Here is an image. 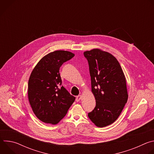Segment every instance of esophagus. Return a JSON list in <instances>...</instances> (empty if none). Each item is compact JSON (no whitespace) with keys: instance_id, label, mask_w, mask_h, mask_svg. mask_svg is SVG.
<instances>
[{"instance_id":"obj_1","label":"esophagus","mask_w":154,"mask_h":154,"mask_svg":"<svg viewBox=\"0 0 154 154\" xmlns=\"http://www.w3.org/2000/svg\"><path fill=\"white\" fill-rule=\"evenodd\" d=\"M82 95H79L76 97V101L77 102H79L82 99Z\"/></svg>"}]
</instances>
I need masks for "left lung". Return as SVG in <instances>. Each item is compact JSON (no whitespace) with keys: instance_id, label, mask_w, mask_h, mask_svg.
<instances>
[{"instance_id":"8db88e82","label":"left lung","mask_w":154,"mask_h":154,"mask_svg":"<svg viewBox=\"0 0 154 154\" xmlns=\"http://www.w3.org/2000/svg\"><path fill=\"white\" fill-rule=\"evenodd\" d=\"M83 54L88 61L91 91L96 99V106L88 116L97 127H106L118 119L127 102L125 77L111 54L93 49Z\"/></svg>"}]
</instances>
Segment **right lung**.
<instances>
[{"label": "right lung", "mask_w": 154, "mask_h": 154, "mask_svg": "<svg viewBox=\"0 0 154 154\" xmlns=\"http://www.w3.org/2000/svg\"><path fill=\"white\" fill-rule=\"evenodd\" d=\"M74 55L66 51L50 52L39 61L30 74L29 100L33 113L43 122L58 124L75 99L61 86L59 72L63 63Z\"/></svg>", "instance_id": "add662e5"}]
</instances>
